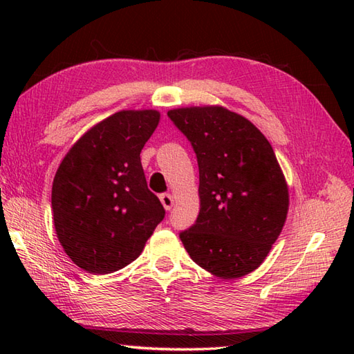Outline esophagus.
<instances>
[{
  "label": "esophagus",
  "instance_id": "1",
  "mask_svg": "<svg viewBox=\"0 0 354 354\" xmlns=\"http://www.w3.org/2000/svg\"><path fill=\"white\" fill-rule=\"evenodd\" d=\"M160 201L161 204L165 209H170L173 207V196L169 193H164V194H160Z\"/></svg>",
  "mask_w": 354,
  "mask_h": 354
}]
</instances>
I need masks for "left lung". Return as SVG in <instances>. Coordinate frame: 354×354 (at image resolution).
I'll return each instance as SVG.
<instances>
[{
  "label": "left lung",
  "mask_w": 354,
  "mask_h": 354,
  "mask_svg": "<svg viewBox=\"0 0 354 354\" xmlns=\"http://www.w3.org/2000/svg\"><path fill=\"white\" fill-rule=\"evenodd\" d=\"M199 165L196 223L179 237L192 260L228 280L257 269L284 227L289 189L274 149L250 120L223 106L170 109Z\"/></svg>",
  "instance_id": "left-lung-1"
}]
</instances>
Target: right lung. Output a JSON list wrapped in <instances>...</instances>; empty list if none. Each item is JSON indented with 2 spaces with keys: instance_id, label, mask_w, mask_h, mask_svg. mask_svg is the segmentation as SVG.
I'll return each mask as SVG.
<instances>
[{
  "instance_id": "1",
  "label": "right lung",
  "mask_w": 354,
  "mask_h": 354,
  "mask_svg": "<svg viewBox=\"0 0 354 354\" xmlns=\"http://www.w3.org/2000/svg\"><path fill=\"white\" fill-rule=\"evenodd\" d=\"M160 117L155 109L115 112L82 135L59 165L55 230L66 255L89 274L115 272L138 259L164 219L140 160Z\"/></svg>"
}]
</instances>
